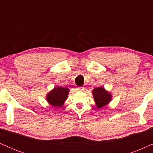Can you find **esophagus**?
<instances>
[{
	"label": "esophagus",
	"mask_w": 153,
	"mask_h": 153,
	"mask_svg": "<svg viewBox=\"0 0 153 153\" xmlns=\"http://www.w3.org/2000/svg\"><path fill=\"white\" fill-rule=\"evenodd\" d=\"M77 91H84V87H81V86H79V87H77Z\"/></svg>",
	"instance_id": "esophagus-1"
}]
</instances>
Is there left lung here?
Here are the masks:
<instances>
[{
    "mask_svg": "<svg viewBox=\"0 0 153 153\" xmlns=\"http://www.w3.org/2000/svg\"><path fill=\"white\" fill-rule=\"evenodd\" d=\"M97 109L108 105L112 100V95L104 87L95 88L92 91Z\"/></svg>",
    "mask_w": 153,
    "mask_h": 153,
    "instance_id": "obj_1",
    "label": "left lung"
}]
</instances>
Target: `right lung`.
Listing matches in <instances>:
<instances>
[{
    "label": "right lung",
    "instance_id": "right-lung-1",
    "mask_svg": "<svg viewBox=\"0 0 153 153\" xmlns=\"http://www.w3.org/2000/svg\"><path fill=\"white\" fill-rule=\"evenodd\" d=\"M70 89L67 87L56 86L47 94L46 100L50 105L61 108L68 99Z\"/></svg>",
    "mask_w": 153,
    "mask_h": 153
}]
</instances>
